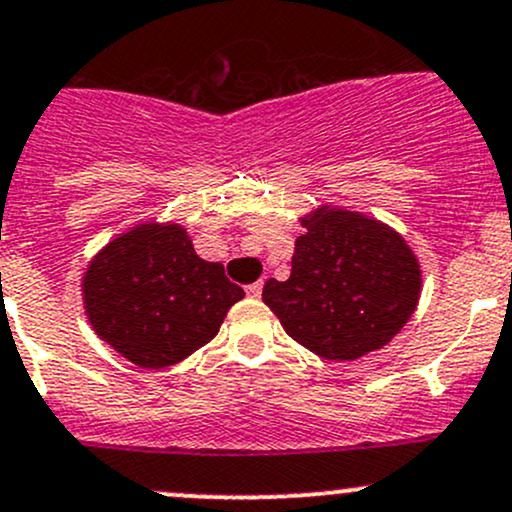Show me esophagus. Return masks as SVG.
Masks as SVG:
<instances>
[{
    "label": "esophagus",
    "mask_w": 512,
    "mask_h": 512,
    "mask_svg": "<svg viewBox=\"0 0 512 512\" xmlns=\"http://www.w3.org/2000/svg\"><path fill=\"white\" fill-rule=\"evenodd\" d=\"M262 282H255V284H247L245 286V291H247V296H252V299H260L262 296Z\"/></svg>",
    "instance_id": "esophagus-1"
}]
</instances>
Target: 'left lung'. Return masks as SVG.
Segmentation results:
<instances>
[{
	"instance_id": "1",
	"label": "left lung",
	"mask_w": 512,
	"mask_h": 512,
	"mask_svg": "<svg viewBox=\"0 0 512 512\" xmlns=\"http://www.w3.org/2000/svg\"><path fill=\"white\" fill-rule=\"evenodd\" d=\"M291 277L262 301L286 335L323 359H359L389 345L420 299L418 257L386 223L318 206L301 218Z\"/></svg>"
}]
</instances>
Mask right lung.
<instances>
[{
  "label": "right lung",
  "instance_id": "obj_1",
  "mask_svg": "<svg viewBox=\"0 0 512 512\" xmlns=\"http://www.w3.org/2000/svg\"><path fill=\"white\" fill-rule=\"evenodd\" d=\"M243 296L179 223H138L101 247L82 277L94 333L143 369L172 367L211 342Z\"/></svg>",
  "mask_w": 512,
  "mask_h": 512
}]
</instances>
